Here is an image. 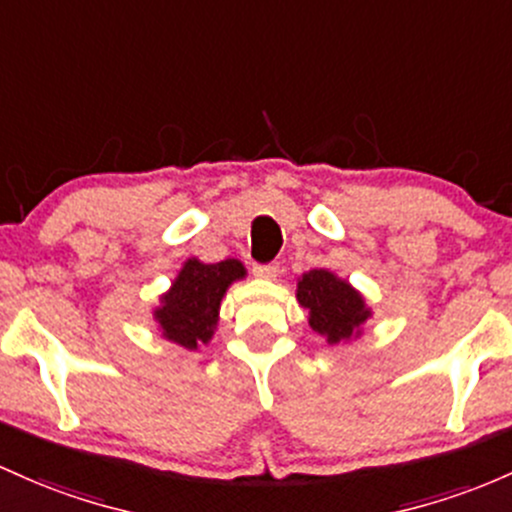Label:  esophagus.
<instances>
[{
    "label": "esophagus",
    "mask_w": 512,
    "mask_h": 512,
    "mask_svg": "<svg viewBox=\"0 0 512 512\" xmlns=\"http://www.w3.org/2000/svg\"><path fill=\"white\" fill-rule=\"evenodd\" d=\"M255 277L267 279V282H274V279L279 277V265H257Z\"/></svg>",
    "instance_id": "34e87169"
}]
</instances>
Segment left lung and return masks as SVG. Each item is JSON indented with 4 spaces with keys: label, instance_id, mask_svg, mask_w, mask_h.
Segmentation results:
<instances>
[{
    "label": "left lung",
    "instance_id": "left-lung-1",
    "mask_svg": "<svg viewBox=\"0 0 512 512\" xmlns=\"http://www.w3.org/2000/svg\"><path fill=\"white\" fill-rule=\"evenodd\" d=\"M296 299L306 308L308 325L328 345H350L359 340L367 320L374 318L362 291L325 267L308 269L296 279Z\"/></svg>",
    "mask_w": 512,
    "mask_h": 512
}]
</instances>
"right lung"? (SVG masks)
<instances>
[{
  "mask_svg": "<svg viewBox=\"0 0 512 512\" xmlns=\"http://www.w3.org/2000/svg\"><path fill=\"white\" fill-rule=\"evenodd\" d=\"M245 277L247 269L235 257L216 265L201 262L199 257L184 260L170 289L160 294L157 306L150 311L157 333L189 352L209 345L221 318L223 296L230 286L243 282Z\"/></svg>",
  "mask_w": 512,
  "mask_h": 512,
  "instance_id": "right-lung-1",
  "label": "right lung"
}]
</instances>
